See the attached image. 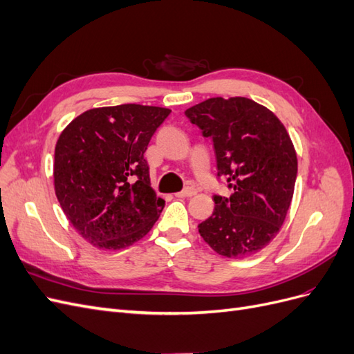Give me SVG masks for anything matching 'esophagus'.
I'll list each match as a JSON object with an SVG mask.
<instances>
[{"label":"esophagus","mask_w":354,"mask_h":354,"mask_svg":"<svg viewBox=\"0 0 354 354\" xmlns=\"http://www.w3.org/2000/svg\"><path fill=\"white\" fill-rule=\"evenodd\" d=\"M194 195H196V189L195 187H185L183 190L181 192H178V194H176V196L177 198H190V196H194Z\"/></svg>","instance_id":"esophagus-1"}]
</instances>
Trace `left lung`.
I'll use <instances>...</instances> for the list:
<instances>
[{"label": "left lung", "instance_id": "1", "mask_svg": "<svg viewBox=\"0 0 354 354\" xmlns=\"http://www.w3.org/2000/svg\"><path fill=\"white\" fill-rule=\"evenodd\" d=\"M185 115L212 140L217 176L233 190L230 198L214 196L201 236L229 259L259 252L279 232L294 195L297 153L283 124L246 97H212Z\"/></svg>", "mask_w": 354, "mask_h": 354}]
</instances>
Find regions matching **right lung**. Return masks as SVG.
Instances as JSON below:
<instances>
[{
  "mask_svg": "<svg viewBox=\"0 0 354 354\" xmlns=\"http://www.w3.org/2000/svg\"><path fill=\"white\" fill-rule=\"evenodd\" d=\"M169 113L134 103L90 109L60 134L56 196L72 226L97 248H127L162 212L165 201L151 187L145 152Z\"/></svg>",
  "mask_w": 354,
  "mask_h": 354,
  "instance_id": "right-lung-1",
  "label": "right lung"
}]
</instances>
